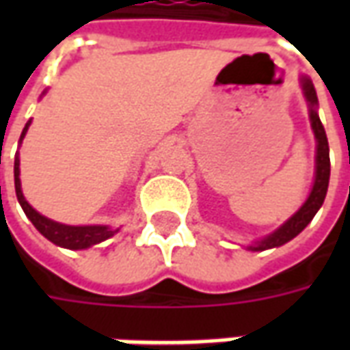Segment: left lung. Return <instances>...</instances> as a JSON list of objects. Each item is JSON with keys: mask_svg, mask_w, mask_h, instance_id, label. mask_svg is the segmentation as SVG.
I'll return each mask as SVG.
<instances>
[{"mask_svg": "<svg viewBox=\"0 0 350 350\" xmlns=\"http://www.w3.org/2000/svg\"><path fill=\"white\" fill-rule=\"evenodd\" d=\"M301 90L306 95V100L309 105V120H311V129L315 133L317 140V157H315V182H313V189L309 193L308 200L301 204L298 212L294 213L293 217L285 221L278 230H273L270 236H266L264 240L257 242L255 245H250L251 251H264L271 250V247H279L283 243L291 242L294 236H298L308 227L311 219L315 217L319 208L323 206L326 191H328V182H330V148H328V138L324 133V127L319 114H317V92L313 82L308 77H301Z\"/></svg>", "mask_w": 350, "mask_h": 350, "instance_id": "left-lung-1", "label": "left lung"}]
</instances>
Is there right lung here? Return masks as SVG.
<instances>
[{
    "label": "right lung",
    "mask_w": 350,
    "mask_h": 350,
    "mask_svg": "<svg viewBox=\"0 0 350 350\" xmlns=\"http://www.w3.org/2000/svg\"><path fill=\"white\" fill-rule=\"evenodd\" d=\"M29 123H31V120L26 123V127L22 131L20 142H22V138L26 137ZM14 189H16V198H18L22 210H24V213L29 217V221L33 223L35 228H37L46 240H50L52 243H56L59 247H67V250H86V247H92L95 243L105 242L110 236H114L116 232H118V228L112 230V228L105 227V225H88V227L62 225V223H56V221L49 219V217L41 215L37 210H33L31 206L27 204V200L24 198V195H22L18 155L14 157Z\"/></svg>",
    "instance_id": "obj_1"
}]
</instances>
